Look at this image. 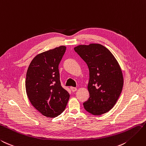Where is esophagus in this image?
I'll return each mask as SVG.
<instances>
[{"instance_id":"esophagus-1","label":"esophagus","mask_w":146,"mask_h":146,"mask_svg":"<svg viewBox=\"0 0 146 146\" xmlns=\"http://www.w3.org/2000/svg\"><path fill=\"white\" fill-rule=\"evenodd\" d=\"M70 89H71V90H72V92H75L76 91H77V88H75V87H73V86H71V87H70Z\"/></svg>"}]
</instances>
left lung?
Instances as JSON below:
<instances>
[{"label":"left lung","instance_id":"obj_1","mask_svg":"<svg viewBox=\"0 0 146 146\" xmlns=\"http://www.w3.org/2000/svg\"><path fill=\"white\" fill-rule=\"evenodd\" d=\"M74 50L89 69L90 97L84 102L85 109L94 115L109 112L119 99L123 86L119 64L112 53L101 44L80 45Z\"/></svg>","mask_w":146,"mask_h":146}]
</instances>
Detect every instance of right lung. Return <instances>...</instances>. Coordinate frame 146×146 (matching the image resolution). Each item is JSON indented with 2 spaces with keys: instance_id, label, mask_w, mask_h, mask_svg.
<instances>
[{
  "instance_id": "right-lung-1",
  "label": "right lung",
  "mask_w": 146,
  "mask_h": 146,
  "mask_svg": "<svg viewBox=\"0 0 146 146\" xmlns=\"http://www.w3.org/2000/svg\"><path fill=\"white\" fill-rule=\"evenodd\" d=\"M66 50L65 46H60L37 54L27 70V97L34 107L47 117L60 115L70 97L61 85L58 69Z\"/></svg>"
}]
</instances>
